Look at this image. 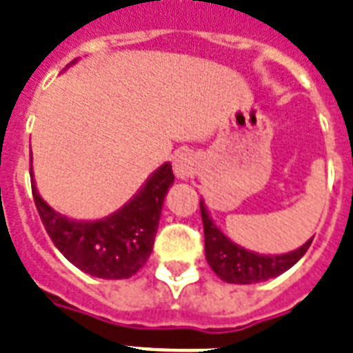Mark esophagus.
Wrapping results in <instances>:
<instances>
[{"instance_id": "1", "label": "esophagus", "mask_w": 353, "mask_h": 353, "mask_svg": "<svg viewBox=\"0 0 353 353\" xmlns=\"http://www.w3.org/2000/svg\"><path fill=\"white\" fill-rule=\"evenodd\" d=\"M173 169L176 179L180 180H190L195 176L196 173V162L193 154L190 151H182L179 152L173 160Z\"/></svg>"}]
</instances>
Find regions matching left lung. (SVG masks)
Returning a JSON list of instances; mask_svg holds the SVG:
<instances>
[{
  "instance_id": "8db88e82",
  "label": "left lung",
  "mask_w": 353,
  "mask_h": 353,
  "mask_svg": "<svg viewBox=\"0 0 353 353\" xmlns=\"http://www.w3.org/2000/svg\"><path fill=\"white\" fill-rule=\"evenodd\" d=\"M202 225H204V252L208 265L221 280L228 283H258L269 278L283 274L299 261L310 248L313 237L296 250L285 254H259L237 245L223 234L208 212L204 201H201Z\"/></svg>"
}]
</instances>
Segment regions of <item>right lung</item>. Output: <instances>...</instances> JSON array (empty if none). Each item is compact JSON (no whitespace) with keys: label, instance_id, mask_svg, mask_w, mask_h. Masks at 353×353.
I'll return each instance as SVG.
<instances>
[{"label":"right lung","instance_id":"obj_1","mask_svg":"<svg viewBox=\"0 0 353 353\" xmlns=\"http://www.w3.org/2000/svg\"><path fill=\"white\" fill-rule=\"evenodd\" d=\"M72 64H75V60ZM173 182L171 163H162L138 193L114 214L103 219L77 221L53 210L40 196L31 163L32 196L53 245L77 269L105 280L130 278L147 263L157 237L163 201Z\"/></svg>","mask_w":353,"mask_h":353}]
</instances>
